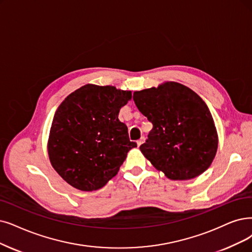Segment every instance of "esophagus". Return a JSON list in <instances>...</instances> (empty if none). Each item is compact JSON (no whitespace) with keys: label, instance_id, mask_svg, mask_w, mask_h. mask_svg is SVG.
<instances>
[{"label":"esophagus","instance_id":"1","mask_svg":"<svg viewBox=\"0 0 252 252\" xmlns=\"http://www.w3.org/2000/svg\"><path fill=\"white\" fill-rule=\"evenodd\" d=\"M144 142H145V137H142L140 139H138V140H137V147H139Z\"/></svg>","mask_w":252,"mask_h":252}]
</instances>
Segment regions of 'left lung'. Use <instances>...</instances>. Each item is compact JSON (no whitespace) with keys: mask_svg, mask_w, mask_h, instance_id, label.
Wrapping results in <instances>:
<instances>
[{"mask_svg":"<svg viewBox=\"0 0 252 252\" xmlns=\"http://www.w3.org/2000/svg\"><path fill=\"white\" fill-rule=\"evenodd\" d=\"M134 103L153 128L139 147L170 180H190L212 163L218 147L214 120L192 90L175 82L133 93Z\"/></svg>","mask_w":252,"mask_h":252,"instance_id":"1","label":"left lung"}]
</instances>
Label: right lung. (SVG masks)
I'll use <instances>...</instances> for the list:
<instances>
[{
  "label": "right lung",
  "mask_w": 252,
  "mask_h": 252,
  "mask_svg": "<svg viewBox=\"0 0 252 252\" xmlns=\"http://www.w3.org/2000/svg\"><path fill=\"white\" fill-rule=\"evenodd\" d=\"M131 91L113 86L86 85L60 104L47 144L50 163L72 187L83 191L102 188L137 145L130 142L119 112Z\"/></svg>",
  "instance_id": "obj_1"
}]
</instances>
